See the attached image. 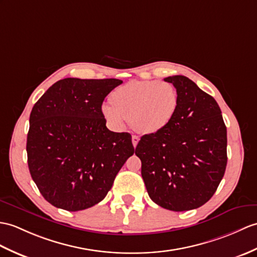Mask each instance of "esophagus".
I'll return each instance as SVG.
<instances>
[{"mask_svg": "<svg viewBox=\"0 0 257 257\" xmlns=\"http://www.w3.org/2000/svg\"><path fill=\"white\" fill-rule=\"evenodd\" d=\"M131 139H133V145L136 148L137 145H138V142H139V137L137 135H133V138H131Z\"/></svg>", "mask_w": 257, "mask_h": 257, "instance_id": "34e87169", "label": "esophagus"}]
</instances>
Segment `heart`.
I'll return each mask as SVG.
<instances>
[{
  "label": "heart",
  "mask_w": 257,
  "mask_h": 257,
  "mask_svg": "<svg viewBox=\"0 0 257 257\" xmlns=\"http://www.w3.org/2000/svg\"><path fill=\"white\" fill-rule=\"evenodd\" d=\"M111 105H103L101 114L112 127L122 128L124 121L140 134H154L174 116L178 94L169 82L131 81L110 96Z\"/></svg>",
  "instance_id": "heart-1"
}]
</instances>
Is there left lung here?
Segmentation results:
<instances>
[{"label":"left lung","instance_id":"1","mask_svg":"<svg viewBox=\"0 0 257 257\" xmlns=\"http://www.w3.org/2000/svg\"><path fill=\"white\" fill-rule=\"evenodd\" d=\"M177 89L174 116L141 137L136 156L150 198L165 209L186 211L209 200L226 166V127L218 103L184 75L165 77Z\"/></svg>","mask_w":257,"mask_h":257}]
</instances>
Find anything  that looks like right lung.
<instances>
[{
	"label": "right lung",
	"mask_w": 257,
	"mask_h": 257,
	"mask_svg": "<svg viewBox=\"0 0 257 257\" xmlns=\"http://www.w3.org/2000/svg\"><path fill=\"white\" fill-rule=\"evenodd\" d=\"M121 83L67 77L34 105L26 145L28 168L52 206L79 211L98 204L135 153L131 135L110 131L101 114L105 97Z\"/></svg>",
	"instance_id": "right-lung-1"
}]
</instances>
